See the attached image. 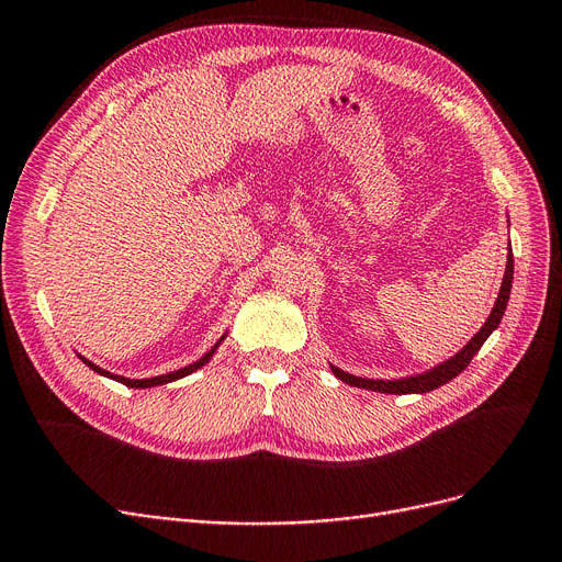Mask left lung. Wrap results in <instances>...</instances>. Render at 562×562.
Masks as SVG:
<instances>
[{"mask_svg":"<svg viewBox=\"0 0 562 562\" xmlns=\"http://www.w3.org/2000/svg\"><path fill=\"white\" fill-rule=\"evenodd\" d=\"M512 279H514V256L512 249L507 254V267H505V277H503V285L501 293L496 300V306H493L491 316L486 318V323L482 325V329L470 339L454 357L447 359V362L434 367L431 371L419 373V375H411V378H401V380H371V378H357L352 373H346L341 369L331 367V373L344 380V383L352 385V387H362V390H373V392H383V394H424L431 392L445 383H450L452 378H457L468 364L470 359L477 355V350L482 348V344L488 339L491 331L496 329L505 316V308L509 302V290H512Z\"/></svg>","mask_w":562,"mask_h":562,"instance_id":"left-lung-1","label":"left lung"}]
</instances>
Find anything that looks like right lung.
I'll return each mask as SVG.
<instances>
[{
  "instance_id": "obj_1",
  "label": "right lung",
  "mask_w": 562,
  "mask_h": 562,
  "mask_svg": "<svg viewBox=\"0 0 562 562\" xmlns=\"http://www.w3.org/2000/svg\"><path fill=\"white\" fill-rule=\"evenodd\" d=\"M226 339V334L221 336V339L212 346V350L210 352H205L203 357L198 359V362H193V364H189V367H184V369H177V371H172V373H164V375H156V378H145V380H131V378H124V375H115V373H110V371H103L101 367H97V364H92L89 362V359H85V357H80L82 362L92 369V371H97V373H101V375H105V378H112V380H117V383H122V385H126V387H154V385H166V383H172V380H179V378H184V375H189V373H193V371H198L200 367H205L210 359H212V355L216 352V348H218V344Z\"/></svg>"
}]
</instances>
